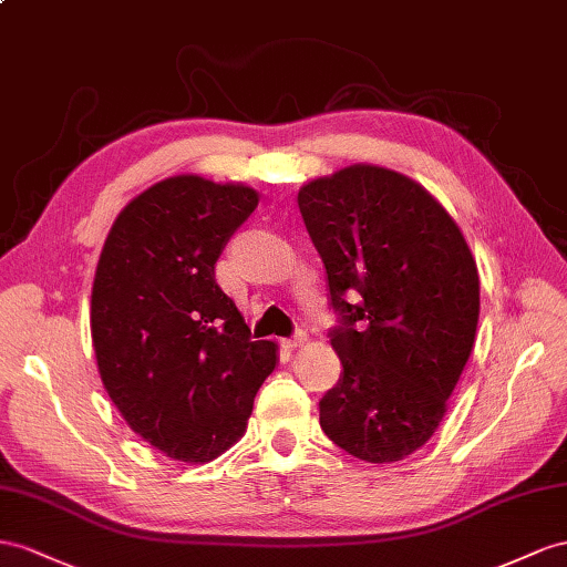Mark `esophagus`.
Wrapping results in <instances>:
<instances>
[{
  "label": "esophagus",
  "mask_w": 567,
  "mask_h": 567,
  "mask_svg": "<svg viewBox=\"0 0 567 567\" xmlns=\"http://www.w3.org/2000/svg\"><path fill=\"white\" fill-rule=\"evenodd\" d=\"M282 342H285V347H289V350H295V347H301L303 342H307V332L297 330L292 338H287V340H282Z\"/></svg>",
  "instance_id": "esophagus-1"
}]
</instances>
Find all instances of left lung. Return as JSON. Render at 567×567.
<instances>
[{
  "label": "left lung",
  "mask_w": 567,
  "mask_h": 567,
  "mask_svg": "<svg viewBox=\"0 0 567 567\" xmlns=\"http://www.w3.org/2000/svg\"><path fill=\"white\" fill-rule=\"evenodd\" d=\"M297 203L338 316L328 338L342 373L318 402L321 429L359 460L398 462L439 429L470 359V246L426 188L385 167L313 179Z\"/></svg>",
  "instance_id": "obj_1"
}]
</instances>
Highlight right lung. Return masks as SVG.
I'll use <instances>...</instances> for the list:
<instances>
[{
  "instance_id": "1",
  "label": "right lung",
  "mask_w": 567,
  "mask_h": 567,
  "mask_svg": "<svg viewBox=\"0 0 567 567\" xmlns=\"http://www.w3.org/2000/svg\"><path fill=\"white\" fill-rule=\"evenodd\" d=\"M258 194L194 174L136 196L100 254L91 332L110 400L145 443L208 462L246 429L275 344L251 340L215 264Z\"/></svg>"
}]
</instances>
